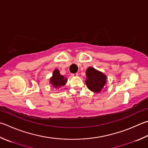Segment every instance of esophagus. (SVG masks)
Here are the masks:
<instances>
[{
    "mask_svg": "<svg viewBox=\"0 0 148 148\" xmlns=\"http://www.w3.org/2000/svg\"><path fill=\"white\" fill-rule=\"evenodd\" d=\"M71 75H72V76L76 77V76H78V74H77V73H74V74H71Z\"/></svg>",
    "mask_w": 148,
    "mask_h": 148,
    "instance_id": "obj_1",
    "label": "esophagus"
}]
</instances>
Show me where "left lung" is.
Returning <instances> with one entry per match:
<instances>
[{
    "mask_svg": "<svg viewBox=\"0 0 148 148\" xmlns=\"http://www.w3.org/2000/svg\"><path fill=\"white\" fill-rule=\"evenodd\" d=\"M86 75L87 80L85 83L88 88L95 92H100L106 84V76L92 67L88 68Z\"/></svg>",
    "mask_w": 148,
    "mask_h": 148,
    "instance_id": "8db88e82",
    "label": "left lung"
}]
</instances>
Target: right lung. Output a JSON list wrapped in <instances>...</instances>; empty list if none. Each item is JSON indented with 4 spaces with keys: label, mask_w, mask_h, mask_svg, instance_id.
<instances>
[{
    "label": "right lung",
    "mask_w": 148,
    "mask_h": 148,
    "mask_svg": "<svg viewBox=\"0 0 148 148\" xmlns=\"http://www.w3.org/2000/svg\"><path fill=\"white\" fill-rule=\"evenodd\" d=\"M66 81L67 79L60 74V71L58 69H56L53 71V76L50 78V83L56 88L65 85Z\"/></svg>",
    "instance_id": "add662e5"
}]
</instances>
